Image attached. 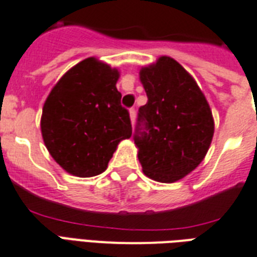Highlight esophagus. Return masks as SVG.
Listing matches in <instances>:
<instances>
[{"instance_id":"1","label":"esophagus","mask_w":257,"mask_h":257,"mask_svg":"<svg viewBox=\"0 0 257 257\" xmlns=\"http://www.w3.org/2000/svg\"><path fill=\"white\" fill-rule=\"evenodd\" d=\"M130 119H131V123L134 124L135 122V116H137V111H135V108H130Z\"/></svg>"}]
</instances>
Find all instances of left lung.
Masks as SVG:
<instances>
[{
	"mask_svg": "<svg viewBox=\"0 0 257 257\" xmlns=\"http://www.w3.org/2000/svg\"><path fill=\"white\" fill-rule=\"evenodd\" d=\"M147 103L139 108L134 141L150 179L174 183L194 171L212 142L215 123L206 96L171 57L139 70Z\"/></svg>",
	"mask_w": 257,
	"mask_h": 257,
	"instance_id": "8db88e82",
	"label": "left lung"
}]
</instances>
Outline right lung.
I'll use <instances>...</instances> for the list:
<instances>
[{
  "mask_svg": "<svg viewBox=\"0 0 257 257\" xmlns=\"http://www.w3.org/2000/svg\"><path fill=\"white\" fill-rule=\"evenodd\" d=\"M119 71L90 57L63 74L45 100L41 133L57 163L71 175H99L119 142L133 134L120 106Z\"/></svg>",
  "mask_w": 257,
  "mask_h": 257,
  "instance_id": "add662e5",
  "label": "right lung"
}]
</instances>
